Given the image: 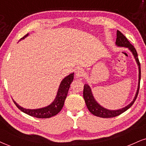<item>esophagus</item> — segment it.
Returning a JSON list of instances; mask_svg holds the SVG:
<instances>
[{
	"label": "esophagus",
	"instance_id": "34e87169",
	"mask_svg": "<svg viewBox=\"0 0 146 146\" xmlns=\"http://www.w3.org/2000/svg\"><path fill=\"white\" fill-rule=\"evenodd\" d=\"M84 75V70L82 68H78L76 71V76L77 78H80L83 76Z\"/></svg>",
	"mask_w": 146,
	"mask_h": 146
}]
</instances>
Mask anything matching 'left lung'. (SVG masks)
Listing matches in <instances>:
<instances>
[{
  "instance_id": "obj_1",
  "label": "left lung",
  "mask_w": 146,
  "mask_h": 146,
  "mask_svg": "<svg viewBox=\"0 0 146 146\" xmlns=\"http://www.w3.org/2000/svg\"><path fill=\"white\" fill-rule=\"evenodd\" d=\"M116 44L117 46L120 47H126L128 48L129 50L132 53L135 59L137 64L138 69H139V80H138V86L135 95L133 100L130 104H128L127 106L120 108L118 110H109L106 108L101 106L100 104L97 102L95 100L93 94L92 93V90L88 84H84V90H83V98L85 102L86 105L88 110L91 114L95 115V116L101 117V118H113V117L117 116L118 115L121 114L124 111H127L129 108L131 107V106L133 104L135 101L137 97L138 93H139V84H140V79H141V67H140V63L138 59L137 53L136 49L134 48V46L129 42L128 39L124 36L123 34L120 31L117 30L116 33Z\"/></svg>"
}]
</instances>
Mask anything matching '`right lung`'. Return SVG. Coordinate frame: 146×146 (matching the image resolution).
Returning <instances> with one entry per match:
<instances>
[{"mask_svg":"<svg viewBox=\"0 0 146 146\" xmlns=\"http://www.w3.org/2000/svg\"><path fill=\"white\" fill-rule=\"evenodd\" d=\"M28 35H29V34H27L26 36L21 38L19 41L23 40ZM73 80L74 72L70 74L68 76L65 77L62 80L60 84H59L57 95L55 98L54 99L53 102L51 104L44 108H40L38 109H26L19 106L13 100V101L16 106L21 111L30 115V116L38 118H51V117L58 114L59 111H61V110L62 109L64 104L65 100H66V97H67L70 84H71L72 82L73 81Z\"/></svg>","mask_w":146,"mask_h":146,"instance_id":"1","label":"right lung"}]
</instances>
